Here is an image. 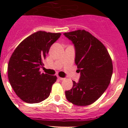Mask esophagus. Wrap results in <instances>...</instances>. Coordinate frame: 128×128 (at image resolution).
Returning a JSON list of instances; mask_svg holds the SVG:
<instances>
[{"label": "esophagus", "instance_id": "34e87169", "mask_svg": "<svg viewBox=\"0 0 128 128\" xmlns=\"http://www.w3.org/2000/svg\"><path fill=\"white\" fill-rule=\"evenodd\" d=\"M58 78L59 80H61V81H63V80H65V78H60V77H58Z\"/></svg>", "mask_w": 128, "mask_h": 128}]
</instances>
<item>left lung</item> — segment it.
<instances>
[{"mask_svg": "<svg viewBox=\"0 0 128 128\" xmlns=\"http://www.w3.org/2000/svg\"><path fill=\"white\" fill-rule=\"evenodd\" d=\"M75 47L79 81L65 91L66 98L77 106H88L98 100L108 88L113 73L112 61L102 43L85 30L63 33Z\"/></svg>", "mask_w": 128, "mask_h": 128, "instance_id": "8db88e82", "label": "left lung"}]
</instances>
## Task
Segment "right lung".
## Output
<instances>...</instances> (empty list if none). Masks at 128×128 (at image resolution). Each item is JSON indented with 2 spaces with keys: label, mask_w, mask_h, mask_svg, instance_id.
<instances>
[{
  "label": "right lung",
  "mask_w": 128,
  "mask_h": 128,
  "mask_svg": "<svg viewBox=\"0 0 128 128\" xmlns=\"http://www.w3.org/2000/svg\"><path fill=\"white\" fill-rule=\"evenodd\" d=\"M61 33L38 31L24 39L11 55L8 67L10 84L18 98L38 103L48 98L57 77L41 73L43 60Z\"/></svg>",
  "instance_id": "add662e5"
}]
</instances>
